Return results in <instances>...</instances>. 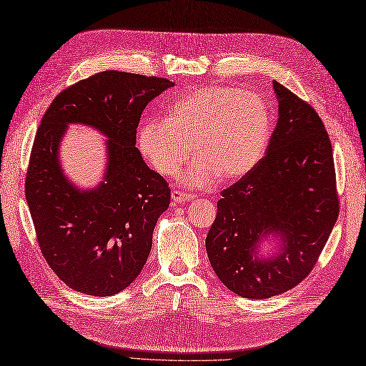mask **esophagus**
<instances>
[{"label":"esophagus","mask_w":366,"mask_h":366,"mask_svg":"<svg viewBox=\"0 0 366 366\" xmlns=\"http://www.w3.org/2000/svg\"><path fill=\"white\" fill-rule=\"evenodd\" d=\"M171 199H172V203H174V204H183V203H186V202L192 200L194 195L184 194V192H180V191H172Z\"/></svg>","instance_id":"1"}]
</instances>
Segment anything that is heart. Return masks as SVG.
Segmentation results:
<instances>
[{"label":"heart","mask_w":366,"mask_h":366,"mask_svg":"<svg viewBox=\"0 0 366 366\" xmlns=\"http://www.w3.org/2000/svg\"><path fill=\"white\" fill-rule=\"evenodd\" d=\"M271 126V106L262 94L209 84L180 97L167 118L143 122L138 147L164 177L179 174L194 152L183 183L207 187L219 175L239 180L249 174L266 151Z\"/></svg>","instance_id":"heart-1"}]
</instances>
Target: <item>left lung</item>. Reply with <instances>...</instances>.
I'll return each mask as SVG.
<instances>
[{"label":"left lung","mask_w":366,"mask_h":366,"mask_svg":"<svg viewBox=\"0 0 366 366\" xmlns=\"http://www.w3.org/2000/svg\"><path fill=\"white\" fill-rule=\"evenodd\" d=\"M279 120L266 155L222 192L206 251L244 299H269L311 272L339 217L332 146L312 107L274 81ZM269 244V252H262Z\"/></svg>","instance_id":"left-lung-1"}]
</instances>
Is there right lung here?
I'll return each mask as SVG.
<instances>
[{
	"label": "right lung",
	"mask_w": 366,
	"mask_h": 366,
	"mask_svg": "<svg viewBox=\"0 0 366 366\" xmlns=\"http://www.w3.org/2000/svg\"><path fill=\"white\" fill-rule=\"evenodd\" d=\"M174 83L166 78L104 71L64 89L38 127L26 177V200L46 262L69 288L107 297L142 272L171 189L137 149L142 112ZM103 133L102 182L83 190L59 160L66 127Z\"/></svg>",
	"instance_id": "right-lung-1"
}]
</instances>
